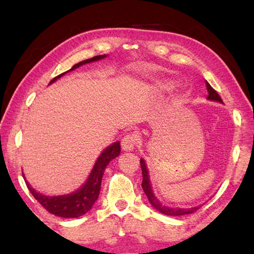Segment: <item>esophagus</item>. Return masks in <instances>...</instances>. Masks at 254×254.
Masks as SVG:
<instances>
[{"mask_svg":"<svg viewBox=\"0 0 254 254\" xmlns=\"http://www.w3.org/2000/svg\"><path fill=\"white\" fill-rule=\"evenodd\" d=\"M121 144H122V149L124 150V151H132L136 144V136L133 134L126 135L122 139Z\"/></svg>","mask_w":254,"mask_h":254,"instance_id":"obj_1","label":"esophagus"}]
</instances>
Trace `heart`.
<instances>
[{"instance_id":"b5f03b06","label":"heart","mask_w":254,"mask_h":254,"mask_svg":"<svg viewBox=\"0 0 254 254\" xmlns=\"http://www.w3.org/2000/svg\"><path fill=\"white\" fill-rule=\"evenodd\" d=\"M175 86V83L173 80L169 79H160L156 81V87L160 91H169Z\"/></svg>"}]
</instances>
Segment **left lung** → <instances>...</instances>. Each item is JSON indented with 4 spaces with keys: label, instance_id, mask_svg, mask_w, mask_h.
Listing matches in <instances>:
<instances>
[{
    "label": "left lung",
    "instance_id": "left-lung-1",
    "mask_svg": "<svg viewBox=\"0 0 254 254\" xmlns=\"http://www.w3.org/2000/svg\"><path fill=\"white\" fill-rule=\"evenodd\" d=\"M206 87H207V92H208V96L207 100L208 101H213V102H218L223 104L222 98L220 95L216 93V91L208 84V81L206 80ZM140 165H141V169H142V188L144 194L147 195L149 203L151 204L153 208H156L158 212H160L165 215H168V216H182V215H186V214H191L196 212L201 205L195 206V207H190V208H182V207H169V206L163 205L160 200H159L156 195L153 194V189L151 186V183H150V175H149V170L147 167V163H145L144 159H140Z\"/></svg>",
    "mask_w": 254,
    "mask_h": 254
}]
</instances>
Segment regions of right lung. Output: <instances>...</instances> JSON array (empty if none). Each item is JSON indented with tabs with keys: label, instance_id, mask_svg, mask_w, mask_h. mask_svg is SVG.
<instances>
[{
	"label": "right lung",
	"instance_id": "1",
	"mask_svg": "<svg viewBox=\"0 0 254 254\" xmlns=\"http://www.w3.org/2000/svg\"><path fill=\"white\" fill-rule=\"evenodd\" d=\"M107 57V55H101L95 56V57L83 60L76 65L72 66L69 70H67L63 74L58 75L57 77L50 81V84L55 83L56 80L59 79L60 77H63L65 74L69 71L75 70L76 68H78L86 64L98 62V60L104 59ZM121 152V147H120V141L110 144L109 147L105 148L101 152L100 156L96 159L95 165L93 166V169L91 174L88 175V178L86 179V182L81 185V186L76 189L75 191L70 192V194L66 195H58V196H48L41 194L40 191H37L36 189L32 188L31 185L25 179V176L23 174V178L25 180V184L29 188V190L33 195L39 203L44 206V208L48 210L49 213L56 215L59 217H65V218H75L79 217L81 215H84L91 210L93 205L98 198L101 191V185H102V178L104 175V171L106 166L109 163L120 156Z\"/></svg>",
	"mask_w": 254,
	"mask_h": 254
}]
</instances>
